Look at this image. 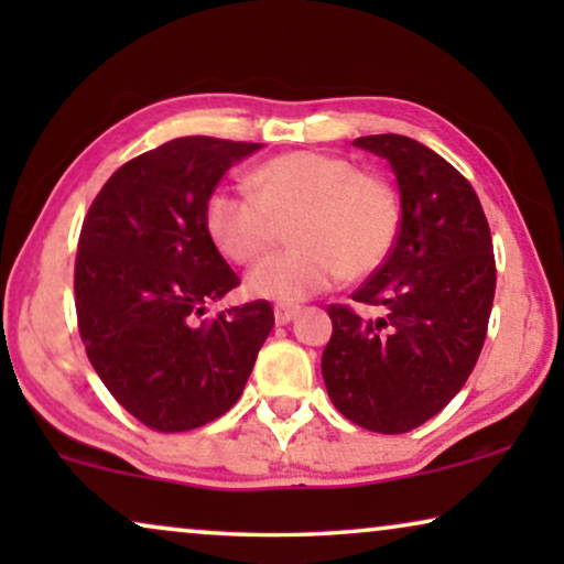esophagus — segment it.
I'll use <instances>...</instances> for the list:
<instances>
[{"label": "esophagus", "mask_w": 564, "mask_h": 564, "mask_svg": "<svg viewBox=\"0 0 564 564\" xmlns=\"http://www.w3.org/2000/svg\"><path fill=\"white\" fill-rule=\"evenodd\" d=\"M300 315V307L297 305H276L274 307V321L276 326H288L290 321H295Z\"/></svg>", "instance_id": "esophagus-1"}]
</instances>
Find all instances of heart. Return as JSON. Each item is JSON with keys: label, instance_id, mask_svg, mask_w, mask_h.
Masks as SVG:
<instances>
[{"label": "heart", "instance_id": "heart-1", "mask_svg": "<svg viewBox=\"0 0 564 564\" xmlns=\"http://www.w3.org/2000/svg\"><path fill=\"white\" fill-rule=\"evenodd\" d=\"M251 187L220 184L205 199V230L223 257L259 259L274 241L276 220H292L297 249L274 253L246 274V292L290 305L369 274L388 259L400 228L395 189L361 174L351 161L290 151L257 166Z\"/></svg>", "mask_w": 564, "mask_h": 564}]
</instances>
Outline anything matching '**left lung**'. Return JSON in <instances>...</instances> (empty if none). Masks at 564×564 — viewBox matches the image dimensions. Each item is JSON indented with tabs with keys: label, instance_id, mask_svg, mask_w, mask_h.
Wrapping results in <instances>:
<instances>
[{
	"label": "left lung",
	"instance_id": "1",
	"mask_svg": "<svg viewBox=\"0 0 564 564\" xmlns=\"http://www.w3.org/2000/svg\"><path fill=\"white\" fill-rule=\"evenodd\" d=\"M388 159L400 189V230L380 269L351 300L380 307L365 318L328 305L334 334L321 369L330 403L375 434H405L442 411L480 357L496 257L473 184L413 138L354 141Z\"/></svg>",
	"mask_w": 564,
	"mask_h": 564
}]
</instances>
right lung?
Segmentation results:
<instances>
[{"instance_id": "right-lung-1", "label": "right lung", "mask_w": 564, "mask_h": 564, "mask_svg": "<svg viewBox=\"0 0 564 564\" xmlns=\"http://www.w3.org/2000/svg\"><path fill=\"white\" fill-rule=\"evenodd\" d=\"M261 143L174 138L122 164L91 203L74 295L87 357L112 398L161 434L236 405L274 313L267 300L203 321L241 284L205 230V199Z\"/></svg>"}]
</instances>
